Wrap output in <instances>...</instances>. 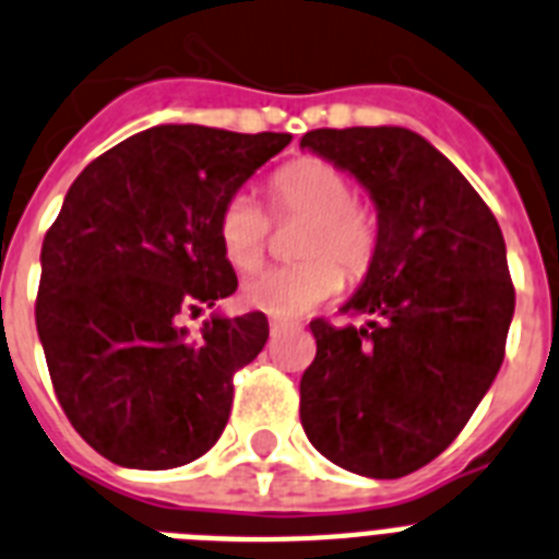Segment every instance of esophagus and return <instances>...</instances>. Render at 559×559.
I'll return each mask as SVG.
<instances>
[{
    "instance_id": "34e87169",
    "label": "esophagus",
    "mask_w": 559,
    "mask_h": 559,
    "mask_svg": "<svg viewBox=\"0 0 559 559\" xmlns=\"http://www.w3.org/2000/svg\"><path fill=\"white\" fill-rule=\"evenodd\" d=\"M287 321H281V319H272L270 321V333L272 335H278V333H284V330H287Z\"/></svg>"
}]
</instances>
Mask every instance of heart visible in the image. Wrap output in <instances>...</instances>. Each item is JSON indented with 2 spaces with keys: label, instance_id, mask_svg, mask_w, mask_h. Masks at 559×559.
<instances>
[{
  "label": "heart",
  "instance_id": "obj_1",
  "mask_svg": "<svg viewBox=\"0 0 559 559\" xmlns=\"http://www.w3.org/2000/svg\"><path fill=\"white\" fill-rule=\"evenodd\" d=\"M275 215H304L298 255L293 266H270L243 284L240 295L252 310L275 319L307 316L342 289V271L358 278L376 255V221L353 201V186L324 160H298L275 171L270 180ZM270 238V217L252 194L238 192L217 215V243L238 272L261 264ZM338 260L340 265L334 266Z\"/></svg>",
  "mask_w": 559,
  "mask_h": 559
}]
</instances>
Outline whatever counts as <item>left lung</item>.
I'll use <instances>...</instances> for the list:
<instances>
[{"mask_svg": "<svg viewBox=\"0 0 559 559\" xmlns=\"http://www.w3.org/2000/svg\"><path fill=\"white\" fill-rule=\"evenodd\" d=\"M301 148L350 171L376 206V255L344 312L312 321L301 425L316 451L399 479L460 437L500 373L514 284L491 209L428 140L399 126L316 129Z\"/></svg>", "mask_w": 559, "mask_h": 559, "instance_id": "8db88e82", "label": "left lung"}]
</instances>
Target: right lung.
<instances>
[{"label":"right lung","mask_w":559,"mask_h":559,"mask_svg":"<svg viewBox=\"0 0 559 559\" xmlns=\"http://www.w3.org/2000/svg\"><path fill=\"white\" fill-rule=\"evenodd\" d=\"M293 134L154 126L88 163L43 240L36 333L68 421L122 468L198 460L264 350V312L180 319L238 287L217 243L224 203Z\"/></svg>","instance_id":"1"}]
</instances>
